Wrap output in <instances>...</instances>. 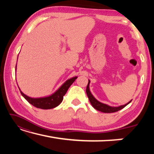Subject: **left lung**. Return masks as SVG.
Instances as JSON below:
<instances>
[{"instance_id":"8db88e82","label":"left lung","mask_w":154,"mask_h":154,"mask_svg":"<svg viewBox=\"0 0 154 154\" xmlns=\"http://www.w3.org/2000/svg\"><path fill=\"white\" fill-rule=\"evenodd\" d=\"M90 81L88 79V84L86 88V94L88 95V98H89V100L91 103V105H92V106L94 108L99 111L103 112V113H114V112L118 111L119 110H121L122 109L124 108L125 106L128 105V104L132 101L131 100L130 101H129L128 103L125 104V105H120L118 106H111L108 105H106V104H104L103 103H100V101L96 100V99L94 98V96L92 95V94L91 93L90 90Z\"/></svg>"}]
</instances>
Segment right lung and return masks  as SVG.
Masks as SVG:
<instances>
[{"label":"right lung","mask_w":154,"mask_h":154,"mask_svg":"<svg viewBox=\"0 0 154 154\" xmlns=\"http://www.w3.org/2000/svg\"><path fill=\"white\" fill-rule=\"evenodd\" d=\"M16 68L17 64L16 66H15V71H16ZM77 78V77H73L71 78V79H67L55 92L49 96H45V97H30V96L26 95L25 94L23 93L20 89V88H19L20 92L23 96V97H24L28 103L31 104V105L35 106L36 108H39L42 109H50L56 107V106H58L62 102L63 96L65 95V94L66 93L68 89H69V87L71 86L72 83L75 82Z\"/></svg>","instance_id":"1"}]
</instances>
